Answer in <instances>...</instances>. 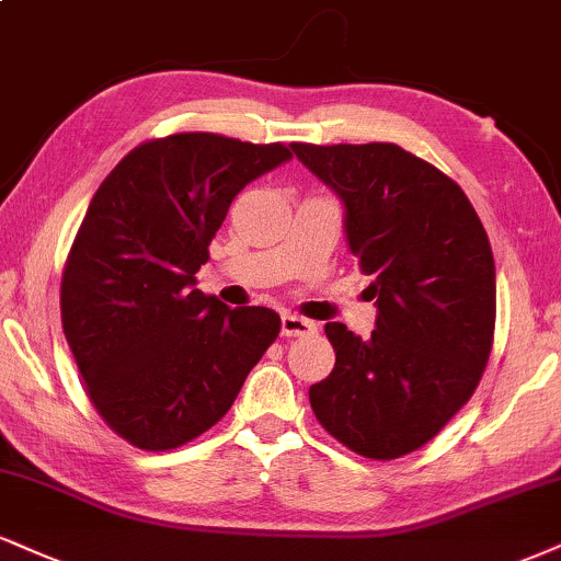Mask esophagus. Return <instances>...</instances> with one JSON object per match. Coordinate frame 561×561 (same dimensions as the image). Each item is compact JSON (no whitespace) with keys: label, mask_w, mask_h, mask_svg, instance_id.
Instances as JSON below:
<instances>
[{"label":"esophagus","mask_w":561,"mask_h":561,"mask_svg":"<svg viewBox=\"0 0 561 561\" xmlns=\"http://www.w3.org/2000/svg\"><path fill=\"white\" fill-rule=\"evenodd\" d=\"M316 321L302 319V316L295 313H282V334L285 336H302V334H313L316 332Z\"/></svg>","instance_id":"obj_1"}]
</instances>
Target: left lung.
Masks as SVG:
<instances>
[{
    "mask_svg": "<svg viewBox=\"0 0 561 561\" xmlns=\"http://www.w3.org/2000/svg\"><path fill=\"white\" fill-rule=\"evenodd\" d=\"M289 148L340 198L376 298L368 340L327 323L336 363L310 408L357 455L394 460L431 442L481 381L496 321L489 234L460 185L400 146Z\"/></svg>",
    "mask_w": 561,
    "mask_h": 561,
    "instance_id": "1",
    "label": "left lung"
}]
</instances>
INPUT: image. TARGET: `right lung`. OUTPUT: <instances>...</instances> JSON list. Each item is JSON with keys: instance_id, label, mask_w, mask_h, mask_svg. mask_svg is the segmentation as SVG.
<instances>
[{"instance_id": "obj_1", "label": "right lung", "mask_w": 561, "mask_h": 561, "mask_svg": "<svg viewBox=\"0 0 561 561\" xmlns=\"http://www.w3.org/2000/svg\"><path fill=\"white\" fill-rule=\"evenodd\" d=\"M287 146L180 133L138 146L91 198L62 274V327L88 397L140 449H174L232 408L279 334L272 308L195 287L208 242Z\"/></svg>"}]
</instances>
